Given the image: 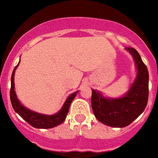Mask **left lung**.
<instances>
[{
  "label": "left lung",
  "instance_id": "obj_1",
  "mask_svg": "<svg viewBox=\"0 0 158 158\" xmlns=\"http://www.w3.org/2000/svg\"><path fill=\"white\" fill-rule=\"evenodd\" d=\"M126 49L133 56L138 69L135 82L128 93L122 98L108 99L92 89L91 102L95 118L102 123L114 128L126 127L135 120L145 109L149 94L147 66L136 49L132 47Z\"/></svg>",
  "mask_w": 158,
  "mask_h": 158
}]
</instances>
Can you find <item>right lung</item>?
I'll return each mask as SVG.
<instances>
[{
    "mask_svg": "<svg viewBox=\"0 0 158 158\" xmlns=\"http://www.w3.org/2000/svg\"><path fill=\"white\" fill-rule=\"evenodd\" d=\"M20 63V62H19ZM19 64V63H18ZM18 64L14 67L13 70V73L11 75V86L10 91V102L11 105L13 106V109L17 113H18L20 117L23 118L28 124H30L31 126L34 127L36 128H51L53 127L57 126V125H60L64 122L66 119V115L69 111V109L70 104H71L73 98L76 97V93L78 92H74L73 94L70 95L66 101L65 102L64 105H63V108L61 110L59 111L56 114H53V115H45V114H39V113H36L34 111H32L30 110L26 109L23 107L18 99L16 96L15 91H14V75L15 73L16 68L17 67Z\"/></svg>",
    "mask_w": 158,
    "mask_h": 158,
    "instance_id": "add662e5",
    "label": "right lung"
}]
</instances>
